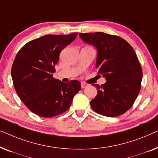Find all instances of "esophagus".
Segmentation results:
<instances>
[{
	"instance_id": "1",
	"label": "esophagus",
	"mask_w": 158,
	"mask_h": 158,
	"mask_svg": "<svg viewBox=\"0 0 158 158\" xmlns=\"http://www.w3.org/2000/svg\"><path fill=\"white\" fill-rule=\"evenodd\" d=\"M88 85L87 83H83H83H81V88H85L87 87Z\"/></svg>"
}]
</instances>
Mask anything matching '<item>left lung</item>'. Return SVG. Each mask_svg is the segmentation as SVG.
Instances as JSON below:
<instances>
[{
    "label": "left lung",
    "mask_w": 158,
    "mask_h": 158,
    "mask_svg": "<svg viewBox=\"0 0 158 158\" xmlns=\"http://www.w3.org/2000/svg\"><path fill=\"white\" fill-rule=\"evenodd\" d=\"M83 42L97 49L96 68L106 82L94 84L98 94L90 104L94 111L114 117L132 106L141 88L142 70L132 47L118 36L103 32L80 33Z\"/></svg>",
    "instance_id": "obj_1"
}]
</instances>
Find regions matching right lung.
I'll return each instance as SVG.
<instances>
[{
	"label": "right lung",
	"instance_id": "add662e5",
	"mask_svg": "<svg viewBox=\"0 0 158 158\" xmlns=\"http://www.w3.org/2000/svg\"><path fill=\"white\" fill-rule=\"evenodd\" d=\"M77 35L41 36L27 43L17 53L11 68L14 88L26 106L36 115L50 118L64 113L81 89L78 81L65 83L53 77L60 52Z\"/></svg>",
	"mask_w": 158,
	"mask_h": 158
}]
</instances>
